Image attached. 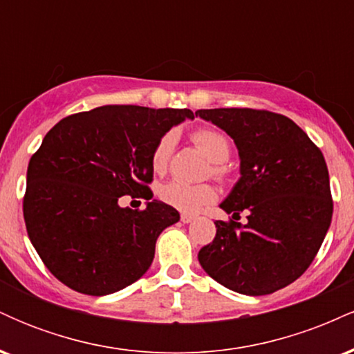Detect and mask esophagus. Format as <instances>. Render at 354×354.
I'll list each match as a JSON object with an SVG mask.
<instances>
[{"instance_id": "esophagus-1", "label": "esophagus", "mask_w": 354, "mask_h": 354, "mask_svg": "<svg viewBox=\"0 0 354 354\" xmlns=\"http://www.w3.org/2000/svg\"><path fill=\"white\" fill-rule=\"evenodd\" d=\"M193 219H194L193 214H188V213H183L181 214V221L183 223H191V221H193Z\"/></svg>"}]
</instances>
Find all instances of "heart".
<instances>
[{
	"label": "heart",
	"mask_w": 354,
	"mask_h": 354,
	"mask_svg": "<svg viewBox=\"0 0 354 354\" xmlns=\"http://www.w3.org/2000/svg\"><path fill=\"white\" fill-rule=\"evenodd\" d=\"M191 141L209 160L208 174L219 181H226L231 174L228 158L231 154V141L228 136L213 128H201L191 135ZM174 151V135L165 133L154 145L151 151V168L154 173H165L168 169ZM160 198L173 208L193 213L208 203L214 201L216 189L209 183L189 185L185 181H169L160 188Z\"/></svg>",
	"instance_id": "1"
}]
</instances>
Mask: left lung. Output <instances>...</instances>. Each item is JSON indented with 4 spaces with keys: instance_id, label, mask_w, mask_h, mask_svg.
Listing matches in <instances>:
<instances>
[{
    "instance_id": "8db88e82",
    "label": "left lung",
    "mask_w": 354,
    "mask_h": 354,
    "mask_svg": "<svg viewBox=\"0 0 354 354\" xmlns=\"http://www.w3.org/2000/svg\"><path fill=\"white\" fill-rule=\"evenodd\" d=\"M233 138L241 178L221 208L216 236L198 259L219 284L263 296L301 276L318 254L333 216L330 174L321 149L290 118L266 109H198ZM248 211L241 225L239 214Z\"/></svg>"
}]
</instances>
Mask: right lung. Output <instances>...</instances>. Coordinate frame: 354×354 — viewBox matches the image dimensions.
Returning a JSON list of instances; mask_svg holds the SVG:
<instances>
[{"label":"right lung","instance_id":"1","mask_svg":"<svg viewBox=\"0 0 354 354\" xmlns=\"http://www.w3.org/2000/svg\"><path fill=\"white\" fill-rule=\"evenodd\" d=\"M191 109L106 104L56 123L31 156L23 196L28 236L44 266L71 290L103 296L146 273L154 245L180 219L151 200V151ZM124 194L145 210L121 209Z\"/></svg>","mask_w":354,"mask_h":354}]
</instances>
